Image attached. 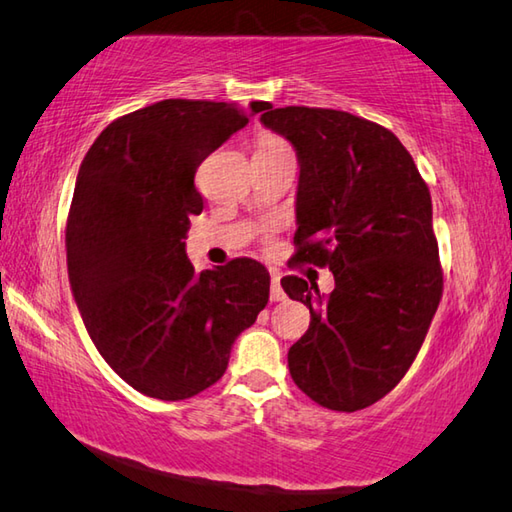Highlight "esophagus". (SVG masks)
Instances as JSON below:
<instances>
[{"instance_id":"1","label":"esophagus","mask_w":512,"mask_h":512,"mask_svg":"<svg viewBox=\"0 0 512 512\" xmlns=\"http://www.w3.org/2000/svg\"><path fill=\"white\" fill-rule=\"evenodd\" d=\"M270 299L274 301V303H279V301H283L285 299V292H283V288H281V276L276 274V272H272V285H270Z\"/></svg>"}]
</instances>
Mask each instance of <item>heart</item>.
Here are the masks:
<instances>
[{
    "label": "heart",
    "instance_id": "1",
    "mask_svg": "<svg viewBox=\"0 0 512 512\" xmlns=\"http://www.w3.org/2000/svg\"><path fill=\"white\" fill-rule=\"evenodd\" d=\"M279 148H288L285 146V141L274 137V134H263L261 139H258V150H279Z\"/></svg>",
    "mask_w": 512,
    "mask_h": 512
}]
</instances>
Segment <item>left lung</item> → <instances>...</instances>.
Returning a JSON list of instances; mask_svg holds the SVG:
<instances>
[{
	"instance_id": "1",
	"label": "left lung",
	"mask_w": 512,
	"mask_h": 512,
	"mask_svg": "<svg viewBox=\"0 0 512 512\" xmlns=\"http://www.w3.org/2000/svg\"><path fill=\"white\" fill-rule=\"evenodd\" d=\"M265 110L261 123L299 161L294 261L335 276L328 297L299 276L281 281L310 308L290 375L321 407H371L414 364L443 294L429 188L378 123L321 107Z\"/></svg>"
}]
</instances>
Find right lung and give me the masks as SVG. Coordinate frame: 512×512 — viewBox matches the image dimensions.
Segmentation results:
<instances>
[{"label":"right lung","instance_id":"add662e5","mask_svg":"<svg viewBox=\"0 0 512 512\" xmlns=\"http://www.w3.org/2000/svg\"><path fill=\"white\" fill-rule=\"evenodd\" d=\"M267 105L168 98L107 125L80 164L65 231L71 294L98 353L143 396L209 389L270 299L261 263L195 272L186 256L204 206L197 166Z\"/></svg>","mask_w":512,"mask_h":512}]
</instances>
